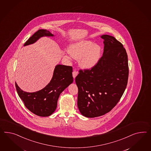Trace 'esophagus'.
I'll list each match as a JSON object with an SVG mask.
<instances>
[{"label":"esophagus","instance_id":"1","mask_svg":"<svg viewBox=\"0 0 151 151\" xmlns=\"http://www.w3.org/2000/svg\"><path fill=\"white\" fill-rule=\"evenodd\" d=\"M78 75V72L77 71H75L74 70L73 72V78H76L77 76V75Z\"/></svg>","mask_w":151,"mask_h":151}]
</instances>
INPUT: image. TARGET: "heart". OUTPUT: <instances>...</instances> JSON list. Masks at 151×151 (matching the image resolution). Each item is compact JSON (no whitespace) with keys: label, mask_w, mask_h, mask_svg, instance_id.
Instances as JSON below:
<instances>
[{"label":"heart","mask_w":151,"mask_h":151,"mask_svg":"<svg viewBox=\"0 0 151 151\" xmlns=\"http://www.w3.org/2000/svg\"><path fill=\"white\" fill-rule=\"evenodd\" d=\"M70 54L75 59H80L82 68L90 69L98 62L101 54V48L90 41H82L71 45Z\"/></svg>","instance_id":"b5f03b06"}]
</instances>
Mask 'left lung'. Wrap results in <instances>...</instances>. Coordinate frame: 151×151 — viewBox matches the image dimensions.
Wrapping results in <instances>:
<instances>
[{"label":"left lung","instance_id":"left-lung-1","mask_svg":"<svg viewBox=\"0 0 151 151\" xmlns=\"http://www.w3.org/2000/svg\"><path fill=\"white\" fill-rule=\"evenodd\" d=\"M104 40V52L91 69H80L75 78L78 87V106L87 118L109 112L126 89L129 66L126 50L122 43L108 35Z\"/></svg>","mask_w":151,"mask_h":151}]
</instances>
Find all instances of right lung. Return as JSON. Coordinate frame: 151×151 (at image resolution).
Returning <instances> with one entry per match:
<instances>
[{
  "instance_id": "1",
  "label": "right lung",
  "mask_w": 151,
  "mask_h": 151,
  "mask_svg": "<svg viewBox=\"0 0 151 151\" xmlns=\"http://www.w3.org/2000/svg\"><path fill=\"white\" fill-rule=\"evenodd\" d=\"M53 36L47 29H39L25 42L24 46L34 43L40 37ZM72 73V66L57 65L54 71L53 78L45 88L29 93L22 91L15 83L17 93L30 111L40 116H48L56 109L60 93L73 83Z\"/></svg>"
}]
</instances>
